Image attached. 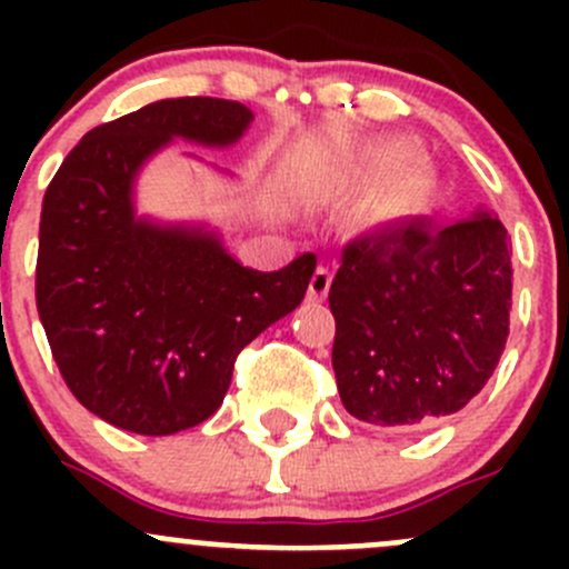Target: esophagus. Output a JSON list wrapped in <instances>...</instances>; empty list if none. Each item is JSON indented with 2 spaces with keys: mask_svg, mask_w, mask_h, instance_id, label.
I'll return each instance as SVG.
<instances>
[{
  "mask_svg": "<svg viewBox=\"0 0 569 569\" xmlns=\"http://www.w3.org/2000/svg\"><path fill=\"white\" fill-rule=\"evenodd\" d=\"M330 283H332V272L327 267H317V272H313L311 283H308V297H311L313 302H321L327 297V291H330Z\"/></svg>",
  "mask_w": 569,
  "mask_h": 569,
  "instance_id": "esophagus-1",
  "label": "esophagus"
}]
</instances>
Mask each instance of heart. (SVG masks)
Masks as SVG:
<instances>
[{
    "label": "heart",
    "instance_id": "1",
    "mask_svg": "<svg viewBox=\"0 0 569 569\" xmlns=\"http://www.w3.org/2000/svg\"><path fill=\"white\" fill-rule=\"evenodd\" d=\"M407 153H410V142L399 140V137H388V140H377L371 142L366 151H360L355 168H358L360 173H377V170L388 168V164L407 157Z\"/></svg>",
    "mask_w": 569,
    "mask_h": 569
}]
</instances>
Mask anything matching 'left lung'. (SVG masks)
<instances>
[{"mask_svg": "<svg viewBox=\"0 0 569 569\" xmlns=\"http://www.w3.org/2000/svg\"><path fill=\"white\" fill-rule=\"evenodd\" d=\"M509 252L507 228L485 209L451 226L399 220L347 244L330 311L349 416L427 427L487 386L509 336Z\"/></svg>", "mask_w": 569, "mask_h": 569, "instance_id": "1", "label": "left lung"}]
</instances>
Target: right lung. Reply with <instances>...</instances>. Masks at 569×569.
Masks as SVG:
<instances>
[{
  "label": "right lung",
  "instance_id": "right-lung-1",
  "mask_svg": "<svg viewBox=\"0 0 569 569\" xmlns=\"http://www.w3.org/2000/svg\"><path fill=\"white\" fill-rule=\"evenodd\" d=\"M250 120L239 101H153L88 131L46 189L38 313L66 386L112 427L159 438L214 416L237 355L306 297L313 252L258 272L217 231L134 209L137 176L176 137L228 148Z\"/></svg>",
  "mask_w": 569,
  "mask_h": 569
}]
</instances>
